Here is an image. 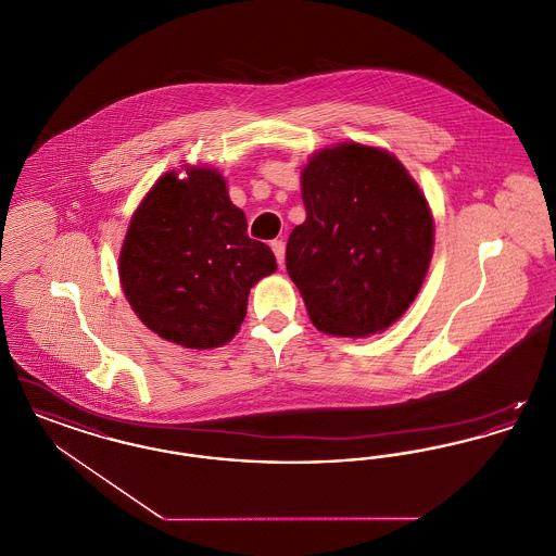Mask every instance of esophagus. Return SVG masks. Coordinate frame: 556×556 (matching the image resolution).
Returning a JSON list of instances; mask_svg holds the SVG:
<instances>
[{"label": "esophagus", "instance_id": "esophagus-1", "mask_svg": "<svg viewBox=\"0 0 556 556\" xmlns=\"http://www.w3.org/2000/svg\"><path fill=\"white\" fill-rule=\"evenodd\" d=\"M270 248L275 252V258H277L279 266H283V261H286V241L283 239H273Z\"/></svg>", "mask_w": 556, "mask_h": 556}]
</instances>
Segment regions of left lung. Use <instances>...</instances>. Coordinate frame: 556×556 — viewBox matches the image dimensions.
<instances>
[{"label": "left lung", "instance_id": "1", "mask_svg": "<svg viewBox=\"0 0 556 556\" xmlns=\"http://www.w3.org/2000/svg\"><path fill=\"white\" fill-rule=\"evenodd\" d=\"M306 220L286 266L318 331L367 338L406 313L433 254L424 191L386 150L345 141L302 168Z\"/></svg>", "mask_w": 556, "mask_h": 556}]
</instances>
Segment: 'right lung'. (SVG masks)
I'll return each instance as SVG.
<instances>
[{
	"mask_svg": "<svg viewBox=\"0 0 556 556\" xmlns=\"http://www.w3.org/2000/svg\"><path fill=\"white\" fill-rule=\"evenodd\" d=\"M164 173L131 216L118 256L121 286L139 320L173 344L208 350L233 340L254 283L277 270L248 238L245 214L206 166Z\"/></svg>",
	"mask_w": 556,
	"mask_h": 556,
	"instance_id": "1",
	"label": "right lung"
}]
</instances>
